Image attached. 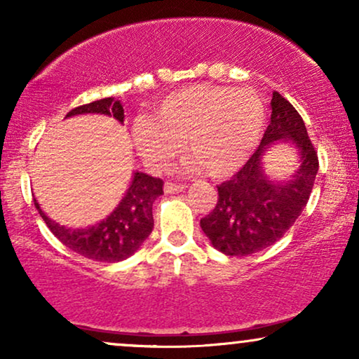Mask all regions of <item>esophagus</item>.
Returning a JSON list of instances; mask_svg holds the SVG:
<instances>
[{"mask_svg": "<svg viewBox=\"0 0 359 359\" xmlns=\"http://www.w3.org/2000/svg\"><path fill=\"white\" fill-rule=\"evenodd\" d=\"M186 186L184 184H176V183H165V193L166 194H176V193H181V191H184Z\"/></svg>", "mask_w": 359, "mask_h": 359, "instance_id": "obj_1", "label": "esophagus"}]
</instances>
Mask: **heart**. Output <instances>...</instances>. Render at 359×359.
<instances>
[{
  "label": "heart",
  "mask_w": 359,
  "mask_h": 359,
  "mask_svg": "<svg viewBox=\"0 0 359 359\" xmlns=\"http://www.w3.org/2000/svg\"><path fill=\"white\" fill-rule=\"evenodd\" d=\"M264 122L266 109L257 93L193 85L165 96L154 119L137 121L132 134L137 151L154 168H166L184 142L189 168L224 180L247 163Z\"/></svg>",
  "instance_id": "1"
}]
</instances>
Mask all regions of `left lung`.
I'll list each match as a JSON object with an SVG mask.
<instances>
[{"instance_id":"obj_1","label":"left lung","mask_w":359,"mask_h":359,"mask_svg":"<svg viewBox=\"0 0 359 359\" xmlns=\"http://www.w3.org/2000/svg\"><path fill=\"white\" fill-rule=\"evenodd\" d=\"M286 141L298 151L299 166L287 180H273L262 158ZM318 171L317 151L291 102L273 93L271 121L257 151L232 180L217 186L219 201L201 229L212 247L229 257H247L276 243L306 208Z\"/></svg>"}]
</instances>
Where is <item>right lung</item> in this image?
<instances>
[{"instance_id":"1","label":"right lung","mask_w":359,"mask_h":359,"mask_svg":"<svg viewBox=\"0 0 359 359\" xmlns=\"http://www.w3.org/2000/svg\"><path fill=\"white\" fill-rule=\"evenodd\" d=\"M80 114L109 116L121 124H124L126 117L121 101L114 97H104L90 104L78 106L68 112L65 119ZM161 194H163V181L142 171H134L129 188L117 208L97 224L80 229L60 225L43 212L36 199L34 204L47 227L65 247L95 262L117 263L132 257L149 238L154 230L151 205Z\"/></svg>"}]
</instances>
